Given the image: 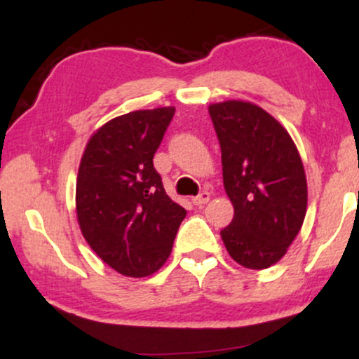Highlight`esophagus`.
<instances>
[{
  "instance_id": "esophagus-1",
  "label": "esophagus",
  "mask_w": 359,
  "mask_h": 359,
  "mask_svg": "<svg viewBox=\"0 0 359 359\" xmlns=\"http://www.w3.org/2000/svg\"><path fill=\"white\" fill-rule=\"evenodd\" d=\"M209 199H211V194H209L208 191H203L199 196L194 197L192 203H194V205H203L205 203H209Z\"/></svg>"
}]
</instances>
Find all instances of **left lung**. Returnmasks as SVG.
I'll use <instances>...</instances> for the list:
<instances>
[{
    "instance_id": "obj_1",
    "label": "left lung",
    "mask_w": 359,
    "mask_h": 359,
    "mask_svg": "<svg viewBox=\"0 0 359 359\" xmlns=\"http://www.w3.org/2000/svg\"><path fill=\"white\" fill-rule=\"evenodd\" d=\"M209 114L234 208L221 238L234 262L269 269L287 253L306 217L307 180L297 147L277 119L251 102H217Z\"/></svg>"
}]
</instances>
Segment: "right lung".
Listing matches in <instances>:
<instances>
[{"label":"right lung","mask_w":359,"mask_h":359,"mask_svg":"<svg viewBox=\"0 0 359 359\" xmlns=\"http://www.w3.org/2000/svg\"><path fill=\"white\" fill-rule=\"evenodd\" d=\"M175 108L133 111L101 126L82 155L77 221L102 262L147 277L167 262L185 211L167 196L154 155Z\"/></svg>","instance_id":"1"}]
</instances>
